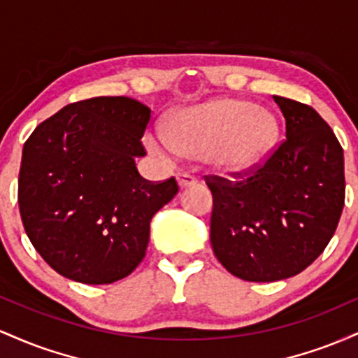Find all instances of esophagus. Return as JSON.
Returning a JSON list of instances; mask_svg holds the SVG:
<instances>
[{
  "instance_id": "34e87169",
  "label": "esophagus",
  "mask_w": 358,
  "mask_h": 358,
  "mask_svg": "<svg viewBox=\"0 0 358 358\" xmlns=\"http://www.w3.org/2000/svg\"><path fill=\"white\" fill-rule=\"evenodd\" d=\"M176 182H178L180 188H187L195 185L199 180H196V176H193L190 173H176Z\"/></svg>"
}]
</instances>
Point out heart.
I'll return each mask as SVG.
<instances>
[{
	"instance_id": "b5f03b06",
	"label": "heart",
	"mask_w": 358,
	"mask_h": 358,
	"mask_svg": "<svg viewBox=\"0 0 358 358\" xmlns=\"http://www.w3.org/2000/svg\"><path fill=\"white\" fill-rule=\"evenodd\" d=\"M279 134L281 124L271 109L237 97H213L176 110L165 129L146 133L145 145L162 159L203 155L224 173L245 175L273 155Z\"/></svg>"
}]
</instances>
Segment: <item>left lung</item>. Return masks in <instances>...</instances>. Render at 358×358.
Listing matches in <instances>:
<instances>
[{
    "mask_svg": "<svg viewBox=\"0 0 358 358\" xmlns=\"http://www.w3.org/2000/svg\"><path fill=\"white\" fill-rule=\"evenodd\" d=\"M286 139L241 182L213 178L210 242L234 276L271 282L306 269L334 237L345 202L343 150L310 106L273 96Z\"/></svg>",
    "mask_w": 358,
    "mask_h": 358,
    "instance_id": "1",
    "label": "left lung"
}]
</instances>
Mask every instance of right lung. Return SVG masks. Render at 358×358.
<instances>
[{
    "label": "right lung",
    "instance_id": "obj_1",
    "mask_svg": "<svg viewBox=\"0 0 358 358\" xmlns=\"http://www.w3.org/2000/svg\"><path fill=\"white\" fill-rule=\"evenodd\" d=\"M151 109L131 97L65 106L23 146V227L52 269L84 285L129 276L145 257L150 222L178 193L175 178H141L136 158Z\"/></svg>",
    "mask_w": 358,
    "mask_h": 358
}]
</instances>
